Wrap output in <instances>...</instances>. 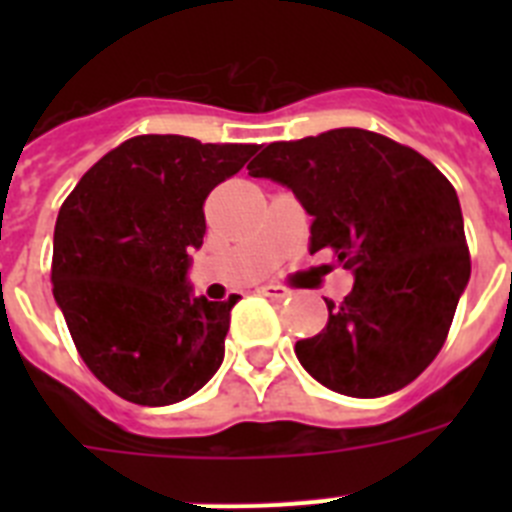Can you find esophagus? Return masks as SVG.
Instances as JSON below:
<instances>
[{
    "label": "esophagus",
    "instance_id": "obj_1",
    "mask_svg": "<svg viewBox=\"0 0 512 512\" xmlns=\"http://www.w3.org/2000/svg\"><path fill=\"white\" fill-rule=\"evenodd\" d=\"M259 292L264 297H271V300H287L292 292H289L287 287H282V284H264V287H259Z\"/></svg>",
    "mask_w": 512,
    "mask_h": 512
}]
</instances>
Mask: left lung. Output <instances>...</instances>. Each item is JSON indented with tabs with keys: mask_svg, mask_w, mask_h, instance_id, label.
I'll list each match as a JSON object with an SVG mask.
<instances>
[{
	"mask_svg": "<svg viewBox=\"0 0 512 512\" xmlns=\"http://www.w3.org/2000/svg\"><path fill=\"white\" fill-rule=\"evenodd\" d=\"M251 176L287 184L310 225V253L354 271L343 302L295 354L328 390L382 397L431 364L472 274L456 189L410 146L361 128L269 143Z\"/></svg>",
	"mask_w": 512,
	"mask_h": 512,
	"instance_id": "8db88e82",
	"label": "left lung"
}]
</instances>
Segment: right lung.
Wrapping results in <instances>:
<instances>
[{"label":"right lung","instance_id":"right-lung-1","mask_svg":"<svg viewBox=\"0 0 512 512\" xmlns=\"http://www.w3.org/2000/svg\"><path fill=\"white\" fill-rule=\"evenodd\" d=\"M259 148L135 135L104 153L63 200L53 297L89 372L122 400L171 405L223 364L241 297L189 295L187 251L205 238L207 194Z\"/></svg>","mask_w":512,"mask_h":512}]
</instances>
